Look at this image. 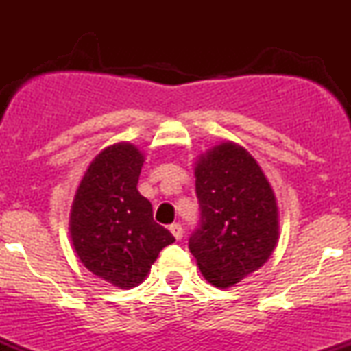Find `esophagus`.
I'll use <instances>...</instances> for the list:
<instances>
[{
  "label": "esophagus",
  "instance_id": "esophagus-1",
  "mask_svg": "<svg viewBox=\"0 0 351 351\" xmlns=\"http://www.w3.org/2000/svg\"><path fill=\"white\" fill-rule=\"evenodd\" d=\"M170 231H171V234L176 237V239H181V237H183V228H181V224H178V223L171 224Z\"/></svg>",
  "mask_w": 351,
  "mask_h": 351
}]
</instances>
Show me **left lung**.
I'll use <instances>...</instances> for the list:
<instances>
[{"label":"left lung","mask_w":351,"mask_h":351,"mask_svg":"<svg viewBox=\"0 0 351 351\" xmlns=\"http://www.w3.org/2000/svg\"><path fill=\"white\" fill-rule=\"evenodd\" d=\"M195 176L201 219L189 251L209 284L228 289L263 267L276 249V195L259 163L234 142L203 153Z\"/></svg>","instance_id":"1"}]
</instances>
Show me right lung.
<instances>
[{"instance_id":"add662e5","label":"right lung","mask_w":351,"mask_h":351,"mask_svg":"<svg viewBox=\"0 0 351 351\" xmlns=\"http://www.w3.org/2000/svg\"><path fill=\"white\" fill-rule=\"evenodd\" d=\"M143 162L132 143L104 148L84 173L71 209L69 232L80 263L120 289L142 284L160 251L175 243L136 189Z\"/></svg>"}]
</instances>
